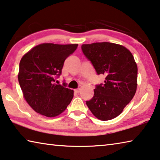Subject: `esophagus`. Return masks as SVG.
I'll return each instance as SVG.
<instances>
[{
    "label": "esophagus",
    "mask_w": 160,
    "mask_h": 160,
    "mask_svg": "<svg viewBox=\"0 0 160 160\" xmlns=\"http://www.w3.org/2000/svg\"><path fill=\"white\" fill-rule=\"evenodd\" d=\"M81 88H82L81 87L77 88V89H75V92H80V90H81Z\"/></svg>",
    "instance_id": "1"
}]
</instances>
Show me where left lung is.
Segmentation results:
<instances>
[{
	"label": "left lung",
	"mask_w": 160,
	"mask_h": 160,
	"mask_svg": "<svg viewBox=\"0 0 160 160\" xmlns=\"http://www.w3.org/2000/svg\"><path fill=\"white\" fill-rule=\"evenodd\" d=\"M82 50L98 74L105 75L104 84L96 85L93 98L86 104L99 120L115 118L137 90L138 65L133 55L123 45L108 42L83 44Z\"/></svg>",
	"instance_id": "1"
}]
</instances>
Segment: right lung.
<instances>
[{
  "mask_svg": "<svg viewBox=\"0 0 160 160\" xmlns=\"http://www.w3.org/2000/svg\"><path fill=\"white\" fill-rule=\"evenodd\" d=\"M78 44L42 43L22 57L18 75L28 104L40 115L53 118L66 110L74 91L55 80L61 74L64 62Z\"/></svg>",
  "mask_w": 160,
  "mask_h": 160,
  "instance_id": "obj_1",
  "label": "right lung"
}]
</instances>
